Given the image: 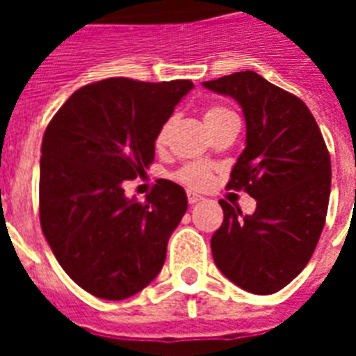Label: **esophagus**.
I'll return each instance as SVG.
<instances>
[{"label": "esophagus", "mask_w": 356, "mask_h": 356, "mask_svg": "<svg viewBox=\"0 0 356 356\" xmlns=\"http://www.w3.org/2000/svg\"><path fill=\"white\" fill-rule=\"evenodd\" d=\"M203 200L200 194H192V192H188V203L190 205H195V203H200V201Z\"/></svg>", "instance_id": "obj_1"}]
</instances>
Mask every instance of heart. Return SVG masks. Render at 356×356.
Returning a JSON list of instances; mask_svg holds the SVG:
<instances>
[{
  "mask_svg": "<svg viewBox=\"0 0 356 356\" xmlns=\"http://www.w3.org/2000/svg\"><path fill=\"white\" fill-rule=\"evenodd\" d=\"M231 111L225 107H211L205 113V123L212 122V120L222 118L225 114H229ZM173 122L172 120H168L164 125L161 127L159 134H156V144L162 145L168 140V134L172 131ZM177 179L183 184L190 186V188H203L207 183H209V179H211V168L207 166V164H186L184 168H181L177 172Z\"/></svg>",
  "mask_w": 356,
  "mask_h": 356,
  "instance_id": "obj_1",
  "label": "heart"
}]
</instances>
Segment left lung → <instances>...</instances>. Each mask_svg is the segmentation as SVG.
<instances>
[{
  "mask_svg": "<svg viewBox=\"0 0 356 356\" xmlns=\"http://www.w3.org/2000/svg\"><path fill=\"white\" fill-rule=\"evenodd\" d=\"M203 86L242 107L245 149L227 186L257 200L249 216L220 201L223 223L212 234V259L242 290L275 293L309 264L323 231L329 151L309 107L259 74L236 72Z\"/></svg>",
  "mask_w": 356,
  "mask_h": 356,
  "instance_id": "8db88e82",
  "label": "left lung"
}]
</instances>
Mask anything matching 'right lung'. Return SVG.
Instances as JSON below:
<instances>
[{
  "label": "right lung",
  "mask_w": 356,
  "mask_h": 356,
  "mask_svg": "<svg viewBox=\"0 0 356 356\" xmlns=\"http://www.w3.org/2000/svg\"><path fill=\"white\" fill-rule=\"evenodd\" d=\"M194 83L97 81L74 92L47 125L40 156V225L58 264L83 290L108 301L149 284L186 212L183 186L161 179L145 203L127 179L145 173L155 140Z\"/></svg>",
  "instance_id": "right-lung-1"
}]
</instances>
